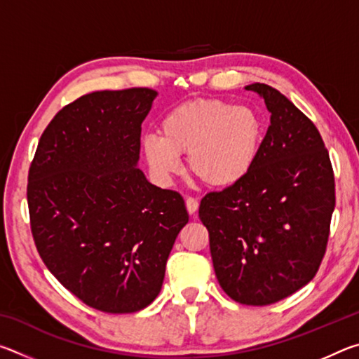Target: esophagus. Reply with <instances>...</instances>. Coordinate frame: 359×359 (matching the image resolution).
Instances as JSON below:
<instances>
[{
    "label": "esophagus",
    "instance_id": "1",
    "mask_svg": "<svg viewBox=\"0 0 359 359\" xmlns=\"http://www.w3.org/2000/svg\"><path fill=\"white\" fill-rule=\"evenodd\" d=\"M185 204H187V210H188V214H190V215H194V214H196V210H198V208H199L198 199H194V198H187V199H185Z\"/></svg>",
    "mask_w": 359,
    "mask_h": 359
}]
</instances>
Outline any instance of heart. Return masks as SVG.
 Returning <instances> with one entry per match:
<instances>
[{"instance_id":"obj_1","label":"heart","mask_w":359,"mask_h":359,"mask_svg":"<svg viewBox=\"0 0 359 359\" xmlns=\"http://www.w3.org/2000/svg\"><path fill=\"white\" fill-rule=\"evenodd\" d=\"M263 142V123L250 107L199 98L182 102L160 123V137L147 136L144 155L155 175L168 180L180 171L179 156L194 177L210 188H228L247 177Z\"/></svg>"}]
</instances>
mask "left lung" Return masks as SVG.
<instances>
[{"mask_svg":"<svg viewBox=\"0 0 359 359\" xmlns=\"http://www.w3.org/2000/svg\"><path fill=\"white\" fill-rule=\"evenodd\" d=\"M271 125L244 180L201 199L217 280L245 306H269L307 285L325 257L336 185L313 121L266 83L247 85Z\"/></svg>","mask_w":359,"mask_h":359,"instance_id":"1","label":"left lung"}]
</instances>
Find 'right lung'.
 Returning <instances> with one entry per match:
<instances>
[{
    "mask_svg": "<svg viewBox=\"0 0 359 359\" xmlns=\"http://www.w3.org/2000/svg\"><path fill=\"white\" fill-rule=\"evenodd\" d=\"M155 96L150 88L81 96L47 125L29 166L39 257L66 290L106 313L154 302L188 223L180 193L151 185L136 168Z\"/></svg>",
    "mask_w": 359,
    "mask_h": 359,
    "instance_id": "add662e5",
    "label": "right lung"
}]
</instances>
